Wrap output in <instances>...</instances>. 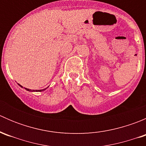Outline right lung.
Segmentation results:
<instances>
[{"label":"right lung","mask_w":146,"mask_h":146,"mask_svg":"<svg viewBox=\"0 0 146 146\" xmlns=\"http://www.w3.org/2000/svg\"><path fill=\"white\" fill-rule=\"evenodd\" d=\"M20 85V87H22V88H23V86H21V85ZM25 89L27 90H28V91H32H32H35V90H31L27 89V88H25ZM44 90H46V88H45V89H43V90H36V92H41V91H44Z\"/></svg>","instance_id":"add662e5"}]
</instances>
